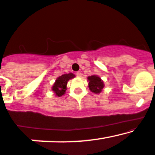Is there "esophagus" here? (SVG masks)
Wrapping results in <instances>:
<instances>
[{
	"label": "esophagus",
	"mask_w": 155,
	"mask_h": 155,
	"mask_svg": "<svg viewBox=\"0 0 155 155\" xmlns=\"http://www.w3.org/2000/svg\"><path fill=\"white\" fill-rule=\"evenodd\" d=\"M76 75H77L78 78H81V76H82V74H81V72H78L76 73Z\"/></svg>",
	"instance_id": "1"
}]
</instances>
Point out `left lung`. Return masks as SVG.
Segmentation results:
<instances>
[{"mask_svg":"<svg viewBox=\"0 0 155 155\" xmlns=\"http://www.w3.org/2000/svg\"><path fill=\"white\" fill-rule=\"evenodd\" d=\"M88 81L90 91L94 94H100L105 86L103 81L97 75L89 76L88 77Z\"/></svg>","mask_w":155,"mask_h":155,"instance_id":"8db88e82","label":"left lung"}]
</instances>
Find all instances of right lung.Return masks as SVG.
I'll use <instances>...</instances> for the list:
<instances>
[{
  "instance_id": "add662e5",
  "label": "right lung",
  "mask_w": 155,
  "mask_h": 155,
  "mask_svg": "<svg viewBox=\"0 0 155 155\" xmlns=\"http://www.w3.org/2000/svg\"><path fill=\"white\" fill-rule=\"evenodd\" d=\"M74 77H75V75L74 74L69 73V74H62L61 76L57 78L53 87H52V90L55 93V96H63L65 94L66 90H67V82Z\"/></svg>"
}]
</instances>
